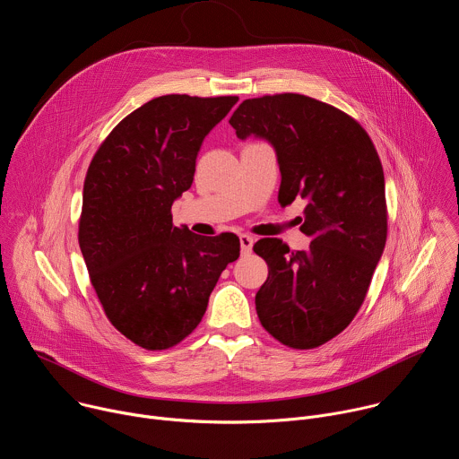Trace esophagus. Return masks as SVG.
<instances>
[{"mask_svg":"<svg viewBox=\"0 0 459 459\" xmlns=\"http://www.w3.org/2000/svg\"><path fill=\"white\" fill-rule=\"evenodd\" d=\"M239 243H241V252L243 254H250L252 247H254V239L248 234H241L239 236Z\"/></svg>","mask_w":459,"mask_h":459,"instance_id":"obj_1","label":"esophagus"}]
</instances>
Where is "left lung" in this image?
Returning <instances> with one entry per match:
<instances>
[{
    "mask_svg": "<svg viewBox=\"0 0 459 459\" xmlns=\"http://www.w3.org/2000/svg\"><path fill=\"white\" fill-rule=\"evenodd\" d=\"M238 138L266 140L281 171L279 202H307L291 250L264 238L254 252L268 264L255 293L263 328L284 346L317 348L357 316L387 238L385 182L377 149L344 111L299 93L243 100L230 117Z\"/></svg>",
    "mask_w": 459,
    "mask_h": 459,
    "instance_id": "left-lung-1",
    "label": "left lung"
}]
</instances>
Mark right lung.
<instances>
[{
    "mask_svg": "<svg viewBox=\"0 0 459 459\" xmlns=\"http://www.w3.org/2000/svg\"><path fill=\"white\" fill-rule=\"evenodd\" d=\"M238 97H157L117 124L88 168L79 245L109 323L145 350H168L202 321L236 234L175 227L204 138Z\"/></svg>",
    "mask_w": 459,
    "mask_h": 459,
    "instance_id": "right-lung-1",
    "label": "right lung"
}]
</instances>
